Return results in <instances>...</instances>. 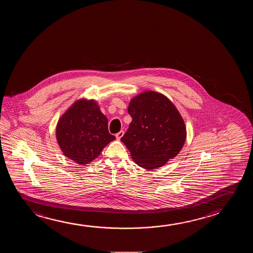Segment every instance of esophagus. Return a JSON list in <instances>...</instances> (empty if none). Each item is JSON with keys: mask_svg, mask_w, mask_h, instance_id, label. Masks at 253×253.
Listing matches in <instances>:
<instances>
[{"mask_svg": "<svg viewBox=\"0 0 253 253\" xmlns=\"http://www.w3.org/2000/svg\"><path fill=\"white\" fill-rule=\"evenodd\" d=\"M124 134H125V131H124V130H121V131L118 132L117 134H116V137H117V139H121L122 136H124Z\"/></svg>", "mask_w": 253, "mask_h": 253, "instance_id": "1", "label": "esophagus"}]
</instances>
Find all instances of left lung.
<instances>
[{"label": "left lung", "mask_w": 253, "mask_h": 253, "mask_svg": "<svg viewBox=\"0 0 253 253\" xmlns=\"http://www.w3.org/2000/svg\"><path fill=\"white\" fill-rule=\"evenodd\" d=\"M128 112L132 121L121 141L136 165L146 169L160 168L179 153L186 126L167 96L153 90L142 92L130 100Z\"/></svg>", "instance_id": "1"}]
</instances>
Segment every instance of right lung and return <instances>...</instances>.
<instances>
[{
	"mask_svg": "<svg viewBox=\"0 0 253 253\" xmlns=\"http://www.w3.org/2000/svg\"><path fill=\"white\" fill-rule=\"evenodd\" d=\"M55 136L63 155L85 165L101 154L116 137L108 129V118L94 99L77 100L59 118Z\"/></svg>",
	"mask_w": 253,
	"mask_h": 253,
	"instance_id": "1",
	"label": "right lung"
}]
</instances>
